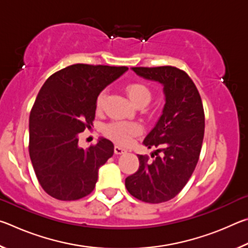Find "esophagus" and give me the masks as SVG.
I'll return each mask as SVG.
<instances>
[{
	"instance_id": "1",
	"label": "esophagus",
	"mask_w": 248,
	"mask_h": 248,
	"mask_svg": "<svg viewBox=\"0 0 248 248\" xmlns=\"http://www.w3.org/2000/svg\"><path fill=\"white\" fill-rule=\"evenodd\" d=\"M125 152H127V150L121 148V146H119V145L115 146V154H124Z\"/></svg>"
}]
</instances>
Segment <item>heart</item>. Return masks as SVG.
<instances>
[{"label":"heart","instance_id":"1","mask_svg":"<svg viewBox=\"0 0 248 248\" xmlns=\"http://www.w3.org/2000/svg\"><path fill=\"white\" fill-rule=\"evenodd\" d=\"M125 92L129 98L138 106H145L152 98V91L148 85L140 82L129 83L125 86ZM105 98H106V91H102L96 99V108L102 110L104 107ZM141 125L137 123H128V121H112V123L105 125L104 131L106 136L111 138L112 140L119 142L121 144H127L132 137L141 132Z\"/></svg>","mask_w":248,"mask_h":248}]
</instances>
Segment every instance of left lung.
Returning a JSON list of instances; mask_svg holds the SVG:
<instances>
[{
    "mask_svg": "<svg viewBox=\"0 0 248 248\" xmlns=\"http://www.w3.org/2000/svg\"><path fill=\"white\" fill-rule=\"evenodd\" d=\"M138 75L164 86L165 105L157 124L143 144L156 150L138 155L140 166L125 178L134 198L149 203L173 199L182 191L198 163L204 134V111L195 83L175 66L132 68Z\"/></svg>",
    "mask_w": 248,
    "mask_h": 248,
    "instance_id": "1",
    "label": "left lung"
}]
</instances>
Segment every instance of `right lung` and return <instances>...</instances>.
Returning <instances> with one entry per match:
<instances>
[{"mask_svg":"<svg viewBox=\"0 0 248 248\" xmlns=\"http://www.w3.org/2000/svg\"><path fill=\"white\" fill-rule=\"evenodd\" d=\"M127 66L69 65L49 77L29 116V156L39 184L53 198L78 200L94 190L98 169L114 154L102 138L84 150L78 134L91 129L96 99Z\"/></svg>","mask_w":248,"mask_h":248,"instance_id":"add662e5","label":"right lung"}]
</instances>
